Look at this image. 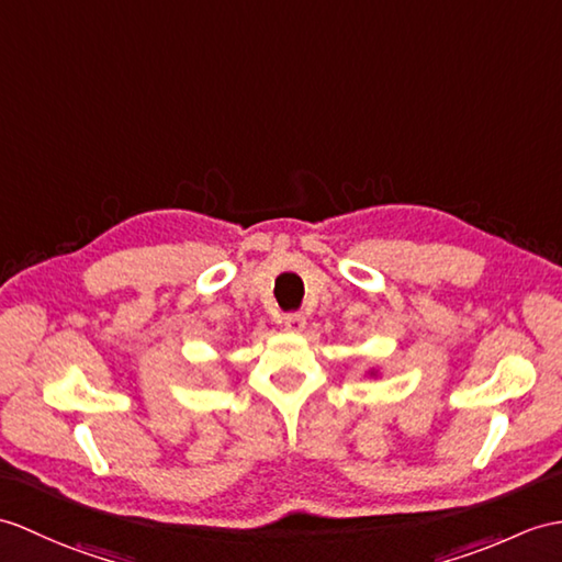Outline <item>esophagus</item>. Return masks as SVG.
<instances>
[{"instance_id":"esophagus-1","label":"esophagus","mask_w":562,"mask_h":562,"mask_svg":"<svg viewBox=\"0 0 562 562\" xmlns=\"http://www.w3.org/2000/svg\"><path fill=\"white\" fill-rule=\"evenodd\" d=\"M282 323L290 333H302L306 328V316L304 313H286Z\"/></svg>"}]
</instances>
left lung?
<instances>
[{
	"label": "left lung",
	"instance_id": "obj_1",
	"mask_svg": "<svg viewBox=\"0 0 562 562\" xmlns=\"http://www.w3.org/2000/svg\"><path fill=\"white\" fill-rule=\"evenodd\" d=\"M367 375H371V378H378V369H369V371H367Z\"/></svg>",
	"mask_w": 562,
	"mask_h": 562
}]
</instances>
